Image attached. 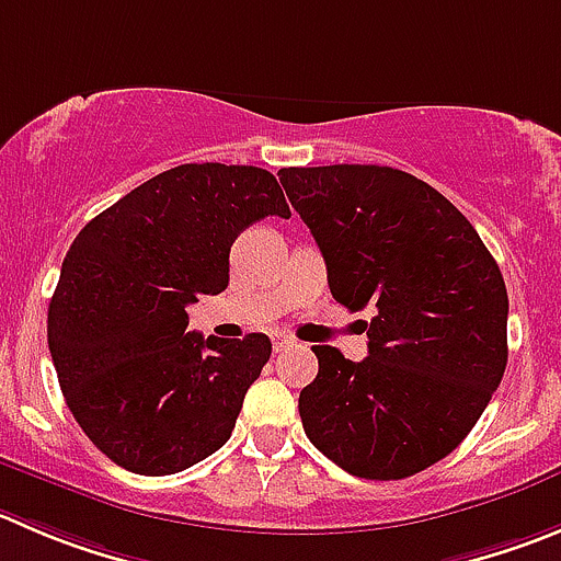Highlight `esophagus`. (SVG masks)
<instances>
[{
	"mask_svg": "<svg viewBox=\"0 0 561 561\" xmlns=\"http://www.w3.org/2000/svg\"><path fill=\"white\" fill-rule=\"evenodd\" d=\"M291 346H297V341L291 339V335L280 333L275 335V352H284V350H291Z\"/></svg>",
	"mask_w": 561,
	"mask_h": 561,
	"instance_id": "34e87169",
	"label": "esophagus"
}]
</instances>
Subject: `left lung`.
Wrapping results in <instances>:
<instances>
[{
    "label": "left lung",
    "instance_id": "obj_1",
    "mask_svg": "<svg viewBox=\"0 0 561 561\" xmlns=\"http://www.w3.org/2000/svg\"><path fill=\"white\" fill-rule=\"evenodd\" d=\"M328 264L330 295L375 308L369 357L313 346L308 440L360 479H404L462 444L506 369V286L477 228L426 181L380 164L277 170Z\"/></svg>",
    "mask_w": 561,
    "mask_h": 561
}]
</instances>
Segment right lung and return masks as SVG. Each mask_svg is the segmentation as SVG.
I'll list each match as a JSON object with an SVG mask.
<instances>
[{"label":"right lung","instance_id":"right-lung-1","mask_svg":"<svg viewBox=\"0 0 561 561\" xmlns=\"http://www.w3.org/2000/svg\"><path fill=\"white\" fill-rule=\"evenodd\" d=\"M270 215L291 217L270 170L179 164L73 239L49 302V352L68 410L115 466L168 477L231 437L272 344L186 333V306L226 289L233 239Z\"/></svg>","mask_w":561,"mask_h":561}]
</instances>
